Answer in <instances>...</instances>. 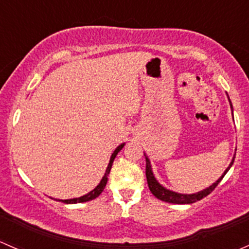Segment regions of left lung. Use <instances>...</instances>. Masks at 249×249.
I'll use <instances>...</instances> for the list:
<instances>
[{"label": "left lung", "mask_w": 249, "mask_h": 249, "mask_svg": "<svg viewBox=\"0 0 249 249\" xmlns=\"http://www.w3.org/2000/svg\"><path fill=\"white\" fill-rule=\"evenodd\" d=\"M228 99H229V96H228ZM229 103H230V107H231L232 110V106L230 99H229ZM143 155H145V158H146V178H147L148 188H150L151 193H152L156 198L160 199V200L170 202V204H193V202L200 200V199L209 196V194L211 193L217 186H218V183L222 181V178H224L225 174L229 171V169L231 168L232 163H234V160H235V157H232L231 162H230L229 166L225 169L223 175L220 176L214 183H212L210 187H207V188L202 189V191L196 192V193H193V194H182V193H178V192H173L170 191V189L165 188V187L162 186V184L157 181V178H155V174H153L152 171V166H151L150 160H148V157L146 156V153H143ZM235 155H236V153H235Z\"/></svg>", "instance_id": "obj_1"}]
</instances>
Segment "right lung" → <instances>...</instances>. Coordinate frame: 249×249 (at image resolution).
I'll return each instance as SVG.
<instances>
[{"label":"right lung","instance_id":"obj_1","mask_svg":"<svg viewBox=\"0 0 249 249\" xmlns=\"http://www.w3.org/2000/svg\"><path fill=\"white\" fill-rule=\"evenodd\" d=\"M124 142H122L121 145H119L116 148H115V151H114V152H112L111 157H110V160H109V164H107V170H106V174H104V176H103V178H102L101 182H99L98 186H97L96 188L92 189L91 192H89V193L85 194V196H80V198L66 199V200H62V199H58V201H62V202H65V204H78V202H86V201H89V200H93V199H96L97 196H98L99 194H101L102 192L104 191V188H106L107 182V176H109L110 169H111L115 157H116L117 153H119L120 151H121L122 148H124ZM55 200H57V199H55Z\"/></svg>","mask_w":249,"mask_h":249}]
</instances>
